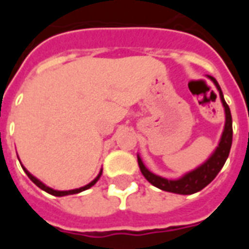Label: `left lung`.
Segmentation results:
<instances>
[{"instance_id":"obj_1","label":"left lung","mask_w":249,"mask_h":249,"mask_svg":"<svg viewBox=\"0 0 249 249\" xmlns=\"http://www.w3.org/2000/svg\"><path fill=\"white\" fill-rule=\"evenodd\" d=\"M209 78L213 81V84L217 88V90L220 93V98H221V103L224 107L225 110V125H224V132L221 135V140L219 142V146L216 148V151L213 152V155L209 157L207 161L204 162L203 165H200L197 169H195L192 172L184 175L183 178H178V180H168V178H160L156 176L155 173L149 172L145 168V165L142 164L140 157H137V161H139V167H140L141 173L144 175V178L155 187L160 188L162 191H167V192L172 193H178V195H192L198 191H201L203 188L208 185L212 180H213L217 173L220 172V169L223 168V165L228 159L230 155L231 145H232V116H231V110L228 104L225 103L224 96L221 92V88L217 84V81L214 80L213 77L209 76Z\"/></svg>"}]
</instances>
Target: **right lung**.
I'll use <instances>...</instances> for the list:
<instances>
[{
	"instance_id": "right-lung-1",
	"label": "right lung",
	"mask_w": 249,
	"mask_h": 249,
	"mask_svg": "<svg viewBox=\"0 0 249 249\" xmlns=\"http://www.w3.org/2000/svg\"><path fill=\"white\" fill-rule=\"evenodd\" d=\"M24 171H25V173L28 175V178H29L30 180H32V181H33V183H35L36 185H37V187L41 188V189H42V191H45V192L51 193V195H53V196H66V195H74V193L82 192V191H85V189H89V188H90V187H93L94 184L97 183V180H98V178H100V176H101V172H100V175H98L97 178H94L92 183H89V184H88V185H85V187L77 188V189H71V191H54V189H52V188L46 187L45 184L41 183L40 180H37V178H36L35 176H33V175H30V173L28 172V171H26L25 168H24Z\"/></svg>"
}]
</instances>
